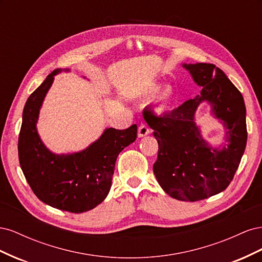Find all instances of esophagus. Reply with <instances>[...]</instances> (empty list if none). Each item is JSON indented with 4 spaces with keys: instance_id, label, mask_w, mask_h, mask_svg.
I'll return each instance as SVG.
<instances>
[{
    "instance_id": "34e87169",
    "label": "esophagus",
    "mask_w": 262,
    "mask_h": 262,
    "mask_svg": "<svg viewBox=\"0 0 262 262\" xmlns=\"http://www.w3.org/2000/svg\"><path fill=\"white\" fill-rule=\"evenodd\" d=\"M149 133V129L146 124H141L138 129V136L139 138H143Z\"/></svg>"
}]
</instances>
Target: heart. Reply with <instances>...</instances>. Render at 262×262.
Returning a JSON list of instances; mask_svg holds the SVG:
<instances>
[{
    "mask_svg": "<svg viewBox=\"0 0 262 262\" xmlns=\"http://www.w3.org/2000/svg\"><path fill=\"white\" fill-rule=\"evenodd\" d=\"M158 90H160V86H153L149 87V89L145 92V95L148 97H153L157 94ZM173 98V91L171 87H166L165 90H163L158 96V102L163 106V107H168L170 105V102Z\"/></svg>",
    "mask_w": 262,
    "mask_h": 262,
    "instance_id": "heart-1",
    "label": "heart"
}]
</instances>
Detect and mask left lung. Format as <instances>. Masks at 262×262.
<instances>
[{
	"label": "left lung",
	"instance_id": "obj_1",
	"mask_svg": "<svg viewBox=\"0 0 262 262\" xmlns=\"http://www.w3.org/2000/svg\"><path fill=\"white\" fill-rule=\"evenodd\" d=\"M182 67L202 87L200 94L162 116L145 108L143 117L158 142L153 165L158 184L173 199L194 202L222 192L233 180L247 143L246 107L243 95L221 69L210 63ZM203 101L227 130L222 148L208 144L194 121Z\"/></svg>",
	"mask_w": 262,
	"mask_h": 262
}]
</instances>
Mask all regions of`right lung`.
Masks as SVG:
<instances>
[{
  "label": "right lung",
  "mask_w": 262,
  "mask_h": 262,
  "mask_svg": "<svg viewBox=\"0 0 262 262\" xmlns=\"http://www.w3.org/2000/svg\"><path fill=\"white\" fill-rule=\"evenodd\" d=\"M61 71L57 69L47 76L26 101L18 138V158L24 176L39 200L62 211L83 213L106 199L117 157L136 141L138 126L132 124L125 130L108 128L81 152L52 153L42 143L36 123L54 75Z\"/></svg>",
  "instance_id": "add662e5"
}]
</instances>
